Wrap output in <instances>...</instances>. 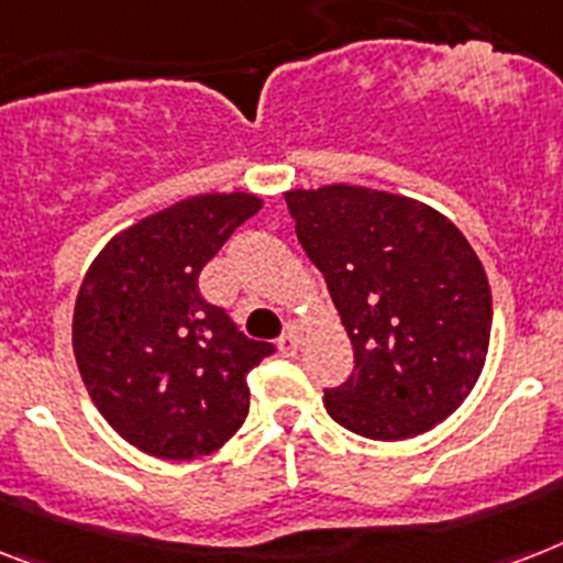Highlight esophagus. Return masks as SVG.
Returning a JSON list of instances; mask_svg holds the SVG:
<instances>
[{"label":"esophagus","mask_w":563,"mask_h":563,"mask_svg":"<svg viewBox=\"0 0 563 563\" xmlns=\"http://www.w3.org/2000/svg\"><path fill=\"white\" fill-rule=\"evenodd\" d=\"M277 350H280V355H295L297 350H300V332H297V329L283 332V335L277 338Z\"/></svg>","instance_id":"obj_1"}]
</instances>
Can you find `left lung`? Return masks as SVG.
I'll return each mask as SVG.
<instances>
[{
	"instance_id": "8db88e82",
	"label": "left lung",
	"mask_w": 563,
	"mask_h": 563,
	"mask_svg": "<svg viewBox=\"0 0 563 563\" xmlns=\"http://www.w3.org/2000/svg\"><path fill=\"white\" fill-rule=\"evenodd\" d=\"M286 205L353 341L355 367L323 390L327 413L378 442L437 428L474 390L492 338L486 268L463 231L376 187H297Z\"/></svg>"
}]
</instances>
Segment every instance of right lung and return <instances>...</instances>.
Returning <instances> with one entry per match:
<instances>
[{"label":"right lung","mask_w":563,"mask_h":563,"mask_svg":"<svg viewBox=\"0 0 563 563\" xmlns=\"http://www.w3.org/2000/svg\"><path fill=\"white\" fill-rule=\"evenodd\" d=\"M263 208L245 190L187 196L118 231L77 291L71 344L95 408L158 460L225 445L249 416V373L272 355L199 295V272Z\"/></svg>","instance_id":"add662e5"}]
</instances>
